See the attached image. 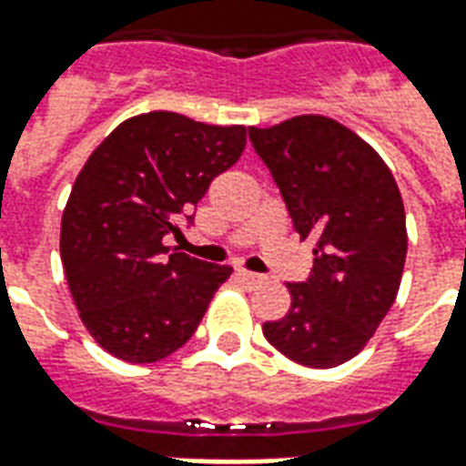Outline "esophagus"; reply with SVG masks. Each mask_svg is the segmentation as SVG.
Returning <instances> with one entry per match:
<instances>
[{"label":"esophagus","mask_w":466,"mask_h":466,"mask_svg":"<svg viewBox=\"0 0 466 466\" xmlns=\"http://www.w3.org/2000/svg\"><path fill=\"white\" fill-rule=\"evenodd\" d=\"M237 279H239L244 287H254V284H262L264 277H259V274L254 272H247V269H239V272H237Z\"/></svg>","instance_id":"obj_1"}]
</instances>
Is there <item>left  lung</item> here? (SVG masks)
I'll use <instances>...</instances> for the list:
<instances>
[{"instance_id": "8db88e82", "label": "left lung", "mask_w": 466, "mask_h": 466, "mask_svg": "<svg viewBox=\"0 0 466 466\" xmlns=\"http://www.w3.org/2000/svg\"><path fill=\"white\" fill-rule=\"evenodd\" d=\"M297 234L314 237L307 282L287 284L292 307L262 332L297 364L329 370L357 357L400 292L407 219L400 187L374 147L322 115L249 127Z\"/></svg>"}]
</instances>
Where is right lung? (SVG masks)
<instances>
[{
	"label": "right lung",
	"mask_w": 466,
	"mask_h": 466,
	"mask_svg": "<svg viewBox=\"0 0 466 466\" xmlns=\"http://www.w3.org/2000/svg\"><path fill=\"white\" fill-rule=\"evenodd\" d=\"M247 147L242 124L177 112L124 119L89 154L62 214L59 254L79 319L112 357L152 364L182 347L232 267L169 252L167 234ZM192 219V217H189Z\"/></svg>",
	"instance_id": "right-lung-1"
}]
</instances>
